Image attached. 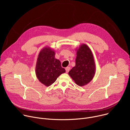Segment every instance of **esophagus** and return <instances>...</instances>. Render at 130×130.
<instances>
[{"label":"esophagus","instance_id":"34e87169","mask_svg":"<svg viewBox=\"0 0 130 130\" xmlns=\"http://www.w3.org/2000/svg\"><path fill=\"white\" fill-rule=\"evenodd\" d=\"M70 69V68L69 67H66L65 70H66V73H68V72H69V71Z\"/></svg>","mask_w":130,"mask_h":130}]
</instances>
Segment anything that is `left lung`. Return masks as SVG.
<instances>
[{
	"mask_svg": "<svg viewBox=\"0 0 130 130\" xmlns=\"http://www.w3.org/2000/svg\"><path fill=\"white\" fill-rule=\"evenodd\" d=\"M76 50V65L69 71L68 75L78 85L83 86L94 77L95 62L93 54L87 45L81 44Z\"/></svg>",
	"mask_w": 130,
	"mask_h": 130,
	"instance_id": "obj_1",
	"label": "left lung"
}]
</instances>
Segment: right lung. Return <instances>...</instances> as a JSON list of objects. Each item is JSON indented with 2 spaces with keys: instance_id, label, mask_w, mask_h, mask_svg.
<instances>
[{
  "instance_id": "1",
  "label": "right lung",
  "mask_w": 130,
  "mask_h": 130,
  "mask_svg": "<svg viewBox=\"0 0 130 130\" xmlns=\"http://www.w3.org/2000/svg\"><path fill=\"white\" fill-rule=\"evenodd\" d=\"M55 51L49 47H44L37 59L35 73L39 81L46 86L52 85L61 74L65 72L60 61L55 58Z\"/></svg>"
}]
</instances>
